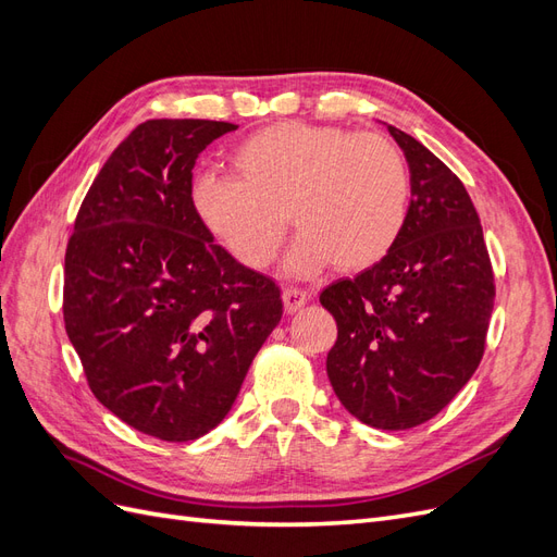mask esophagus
Wrapping results in <instances>:
<instances>
[{
	"mask_svg": "<svg viewBox=\"0 0 557 557\" xmlns=\"http://www.w3.org/2000/svg\"><path fill=\"white\" fill-rule=\"evenodd\" d=\"M307 301H309V295L305 290H295V288L283 290V309H285V313L299 311L301 307L307 305Z\"/></svg>",
	"mask_w": 557,
	"mask_h": 557,
	"instance_id": "esophagus-1",
	"label": "esophagus"
}]
</instances>
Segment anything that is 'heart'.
<instances>
[{
  "mask_svg": "<svg viewBox=\"0 0 557 557\" xmlns=\"http://www.w3.org/2000/svg\"><path fill=\"white\" fill-rule=\"evenodd\" d=\"M230 166L232 176H199L190 199L199 223L248 269L274 262L285 213L299 230L285 260L290 276H313L332 262L364 272L407 225V162L381 134L274 123L234 148Z\"/></svg>",
  "mask_w": 557,
  "mask_h": 557,
  "instance_id": "heart-1",
  "label": "heart"
}]
</instances>
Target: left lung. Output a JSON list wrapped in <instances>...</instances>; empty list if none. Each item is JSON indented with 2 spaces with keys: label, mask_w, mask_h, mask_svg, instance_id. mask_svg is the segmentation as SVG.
Segmentation results:
<instances>
[{
  "label": "left lung",
  "mask_w": 557,
  "mask_h": 557,
  "mask_svg": "<svg viewBox=\"0 0 557 557\" xmlns=\"http://www.w3.org/2000/svg\"><path fill=\"white\" fill-rule=\"evenodd\" d=\"M387 132L409 164L407 225L379 264L327 285L320 305L336 320L327 376L346 411L379 430H409L476 372L495 278L462 181L411 134Z\"/></svg>",
  "instance_id": "1"
}]
</instances>
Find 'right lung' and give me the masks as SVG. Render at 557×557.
<instances>
[{
    "label": "right lung",
    "instance_id": "obj_1",
    "mask_svg": "<svg viewBox=\"0 0 557 557\" xmlns=\"http://www.w3.org/2000/svg\"><path fill=\"white\" fill-rule=\"evenodd\" d=\"M232 129L197 117L134 127L66 244L64 327L90 391L162 442L221 423L283 313L276 283L218 246L193 209L195 160Z\"/></svg>",
    "mask_w": 557,
    "mask_h": 557
}]
</instances>
